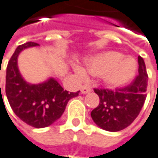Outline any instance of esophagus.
Instances as JSON below:
<instances>
[{"instance_id":"esophagus-1","label":"esophagus","mask_w":158,"mask_h":158,"mask_svg":"<svg viewBox=\"0 0 158 158\" xmlns=\"http://www.w3.org/2000/svg\"><path fill=\"white\" fill-rule=\"evenodd\" d=\"M81 93L82 94H87V93H89L91 91V87L89 86H87V85H83V86H81Z\"/></svg>"}]
</instances>
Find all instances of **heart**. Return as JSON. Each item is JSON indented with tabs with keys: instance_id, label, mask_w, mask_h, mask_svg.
<instances>
[{
	"instance_id": "obj_1",
	"label": "heart",
	"mask_w": 158,
	"mask_h": 158,
	"mask_svg": "<svg viewBox=\"0 0 158 158\" xmlns=\"http://www.w3.org/2000/svg\"><path fill=\"white\" fill-rule=\"evenodd\" d=\"M87 73L102 77L103 81L110 87L125 86L134 78L136 72V63L132 57H124L119 52L108 51L91 58L86 63ZM76 72L80 78L85 79L86 72L77 67Z\"/></svg>"
}]
</instances>
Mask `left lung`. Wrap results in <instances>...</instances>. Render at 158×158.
<instances>
[{
    "label": "left lung",
    "mask_w": 158,
    "mask_h": 158,
    "mask_svg": "<svg viewBox=\"0 0 158 158\" xmlns=\"http://www.w3.org/2000/svg\"><path fill=\"white\" fill-rule=\"evenodd\" d=\"M139 74L126 86L115 90L94 88L99 96V105L91 112L94 122L102 129L110 132L121 131L129 127L138 117L147 97L148 77L146 65L138 56Z\"/></svg>",
    "instance_id": "obj_1"
}]
</instances>
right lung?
Instances as JSON below:
<instances>
[{
  "label": "right lung",
  "mask_w": 158,
  "mask_h": 158,
  "mask_svg": "<svg viewBox=\"0 0 158 158\" xmlns=\"http://www.w3.org/2000/svg\"><path fill=\"white\" fill-rule=\"evenodd\" d=\"M38 45L30 41L17 47L7 66L5 91L10 105L20 119L32 127L43 128L61 118L69 100L78 96L79 91L67 92L53 78L38 85L22 78L17 56L24 48Z\"/></svg>",
  "instance_id": "right-lung-1"
}]
</instances>
